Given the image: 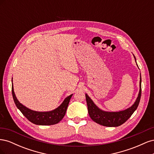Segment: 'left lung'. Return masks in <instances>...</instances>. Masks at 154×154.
I'll return each mask as SVG.
<instances>
[{
    "mask_svg": "<svg viewBox=\"0 0 154 154\" xmlns=\"http://www.w3.org/2000/svg\"><path fill=\"white\" fill-rule=\"evenodd\" d=\"M135 60L136 57H134ZM140 89L137 99L132 106L125 110L119 112H105L100 109L88 96L86 94L85 97L88 107V112L91 118L94 122L105 127H118L122 125L130 118L139 105L141 96V77L140 74V82H139Z\"/></svg>",
    "mask_w": 154,
    "mask_h": 154,
    "instance_id": "left-lung-1",
    "label": "left lung"
}]
</instances>
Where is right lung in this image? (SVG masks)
Returning <instances> with one entry per match:
<instances>
[{
	"label": "right lung",
	"mask_w": 154,
	"mask_h": 154,
	"mask_svg": "<svg viewBox=\"0 0 154 154\" xmlns=\"http://www.w3.org/2000/svg\"><path fill=\"white\" fill-rule=\"evenodd\" d=\"M11 89L13 100L17 108L29 122L38 125H52L59 123L66 114L70 100L72 96L71 94L67 97L58 108L52 111L37 112L27 108L21 104L16 97L13 85Z\"/></svg>",
	"instance_id": "add662e5"
}]
</instances>
